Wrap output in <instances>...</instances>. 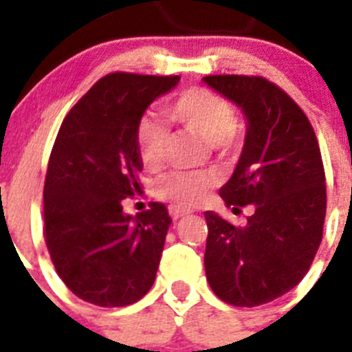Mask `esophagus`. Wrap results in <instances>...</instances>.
Segmentation results:
<instances>
[{"label":"esophagus","instance_id":"1","mask_svg":"<svg viewBox=\"0 0 352 352\" xmlns=\"http://www.w3.org/2000/svg\"><path fill=\"white\" fill-rule=\"evenodd\" d=\"M168 214L171 215V219L177 221V219H181V217H184V215L190 214V212L184 208H179V206H170V208H168Z\"/></svg>","mask_w":352,"mask_h":352}]
</instances>
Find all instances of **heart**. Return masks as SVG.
I'll use <instances>...</instances> for the list:
<instances>
[{"instance_id":"heart-1","label":"heart","mask_w":352,"mask_h":352,"mask_svg":"<svg viewBox=\"0 0 352 352\" xmlns=\"http://www.w3.org/2000/svg\"><path fill=\"white\" fill-rule=\"evenodd\" d=\"M164 115L173 124L195 133L215 149H228L239 135L235 107L225 95L208 87L181 91L164 106ZM168 129L155 118L144 117L135 129V146L140 162L149 171L162 168L166 160ZM217 184L212 171H171L157 182L155 193L166 203L195 206Z\"/></svg>"}]
</instances>
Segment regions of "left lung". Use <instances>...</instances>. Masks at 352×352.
I'll return each instance as SVG.
<instances>
[{"label": "left lung", "mask_w": 352, "mask_h": 352, "mask_svg": "<svg viewBox=\"0 0 352 352\" xmlns=\"http://www.w3.org/2000/svg\"><path fill=\"white\" fill-rule=\"evenodd\" d=\"M204 82L248 118L245 148L221 188L235 226L206 212V279L219 300L257 307L287 294L309 272L323 235L327 188L316 133L298 104L263 76L212 74Z\"/></svg>", "instance_id": "left-lung-1"}]
</instances>
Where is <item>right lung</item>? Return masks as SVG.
Returning <instances> with one entry per match:
<instances>
[{"instance_id": "obj_1", "label": "right lung", "mask_w": 352, "mask_h": 352, "mask_svg": "<svg viewBox=\"0 0 352 352\" xmlns=\"http://www.w3.org/2000/svg\"><path fill=\"white\" fill-rule=\"evenodd\" d=\"M177 82L109 73L60 126L43 186V237L60 279L87 303L131 305L153 285L171 217L160 203L131 217L122 203L142 192L137 124Z\"/></svg>"}]
</instances>
